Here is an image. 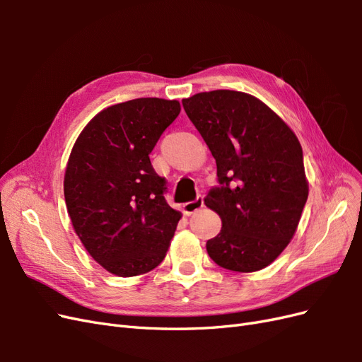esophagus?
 Masks as SVG:
<instances>
[{
    "label": "esophagus",
    "instance_id": "obj_1",
    "mask_svg": "<svg viewBox=\"0 0 362 362\" xmlns=\"http://www.w3.org/2000/svg\"><path fill=\"white\" fill-rule=\"evenodd\" d=\"M202 206H204V196H198V198H196L194 201L185 202V204L182 205V211H184V214L190 216V214L196 213L198 210H201Z\"/></svg>",
    "mask_w": 362,
    "mask_h": 362
}]
</instances>
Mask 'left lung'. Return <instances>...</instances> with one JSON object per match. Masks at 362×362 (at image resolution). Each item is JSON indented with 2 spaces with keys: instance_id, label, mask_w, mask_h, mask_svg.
<instances>
[{
  "instance_id": "left-lung-1",
  "label": "left lung",
  "mask_w": 362,
  "mask_h": 362,
  "mask_svg": "<svg viewBox=\"0 0 362 362\" xmlns=\"http://www.w3.org/2000/svg\"><path fill=\"white\" fill-rule=\"evenodd\" d=\"M182 105L211 151L221 182L204 199L222 218L221 233L206 242L208 255L233 272L267 267L288 246L308 199L298 137L245 92H202Z\"/></svg>"
}]
</instances>
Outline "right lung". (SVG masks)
I'll return each instance as SVG.
<instances>
[{"label": "right lung", "mask_w": 362, "mask_h": 362, "mask_svg": "<svg viewBox=\"0 0 362 362\" xmlns=\"http://www.w3.org/2000/svg\"><path fill=\"white\" fill-rule=\"evenodd\" d=\"M180 112L178 101L161 98L115 104L84 127L71 151L63 190L74 231L116 276L144 275L168 254L181 213L164 199L166 180L149 154Z\"/></svg>", "instance_id": "right-lung-1"}]
</instances>
